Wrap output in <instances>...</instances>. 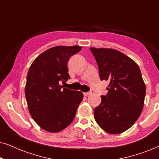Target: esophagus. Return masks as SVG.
<instances>
[{
    "instance_id": "34e87169",
    "label": "esophagus",
    "mask_w": 159,
    "mask_h": 159,
    "mask_svg": "<svg viewBox=\"0 0 159 159\" xmlns=\"http://www.w3.org/2000/svg\"><path fill=\"white\" fill-rule=\"evenodd\" d=\"M84 94V96H88V95H90L91 94V92H88V93H83Z\"/></svg>"
}]
</instances>
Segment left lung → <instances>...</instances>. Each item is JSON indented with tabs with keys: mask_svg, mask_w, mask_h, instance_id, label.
Instances as JSON below:
<instances>
[{
	"mask_svg": "<svg viewBox=\"0 0 159 159\" xmlns=\"http://www.w3.org/2000/svg\"><path fill=\"white\" fill-rule=\"evenodd\" d=\"M101 80L109 82L108 93L94 109L95 120L104 131L119 134L129 129L140 116L145 84L138 65L125 54L111 48H90Z\"/></svg>",
	"mask_w": 159,
	"mask_h": 159,
	"instance_id": "left-lung-1",
	"label": "left lung"
}]
</instances>
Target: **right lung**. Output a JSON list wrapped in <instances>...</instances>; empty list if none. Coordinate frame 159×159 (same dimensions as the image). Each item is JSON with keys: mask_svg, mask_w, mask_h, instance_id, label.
Wrapping results in <instances>:
<instances>
[{"mask_svg": "<svg viewBox=\"0 0 159 159\" xmlns=\"http://www.w3.org/2000/svg\"><path fill=\"white\" fill-rule=\"evenodd\" d=\"M82 48L77 45L53 47L38 56L30 67L26 100L32 119L45 131L58 132L68 127L83 99L82 92L61 85L70 78L69 58Z\"/></svg>", "mask_w": 159, "mask_h": 159, "instance_id": "1", "label": "right lung"}]
</instances>
